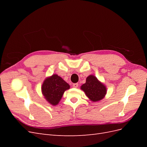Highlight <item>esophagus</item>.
<instances>
[{
	"label": "esophagus",
	"instance_id": "obj_1",
	"mask_svg": "<svg viewBox=\"0 0 147 147\" xmlns=\"http://www.w3.org/2000/svg\"><path fill=\"white\" fill-rule=\"evenodd\" d=\"M72 86L74 88H77L78 86V83H74Z\"/></svg>",
	"mask_w": 147,
	"mask_h": 147
}]
</instances>
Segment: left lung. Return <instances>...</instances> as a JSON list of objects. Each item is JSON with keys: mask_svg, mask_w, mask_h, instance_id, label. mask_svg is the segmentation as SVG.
I'll return each mask as SVG.
<instances>
[{"mask_svg": "<svg viewBox=\"0 0 147 147\" xmlns=\"http://www.w3.org/2000/svg\"><path fill=\"white\" fill-rule=\"evenodd\" d=\"M82 90L92 102L102 99L106 94V88L98 81L94 75H90L86 80V83L81 86Z\"/></svg>", "mask_w": 147, "mask_h": 147, "instance_id": "8db88e82", "label": "left lung"}]
</instances>
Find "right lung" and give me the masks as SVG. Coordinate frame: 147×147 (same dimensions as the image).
<instances>
[{
    "mask_svg": "<svg viewBox=\"0 0 147 147\" xmlns=\"http://www.w3.org/2000/svg\"><path fill=\"white\" fill-rule=\"evenodd\" d=\"M70 88V86L61 77L57 75H53L44 81L42 91L46 100L53 105H56L65 90Z\"/></svg>",
    "mask_w": 147,
    "mask_h": 147,
    "instance_id": "add662e5",
    "label": "right lung"
}]
</instances>
